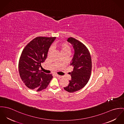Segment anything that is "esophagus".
<instances>
[{"label": "esophagus", "mask_w": 124, "mask_h": 124, "mask_svg": "<svg viewBox=\"0 0 124 124\" xmlns=\"http://www.w3.org/2000/svg\"><path fill=\"white\" fill-rule=\"evenodd\" d=\"M55 76H56L57 77H58V78H62V76H60V75H57V74L55 75Z\"/></svg>", "instance_id": "34e87169"}]
</instances>
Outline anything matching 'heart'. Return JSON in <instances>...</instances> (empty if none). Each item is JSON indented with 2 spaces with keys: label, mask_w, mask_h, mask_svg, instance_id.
Returning <instances> with one entry per match:
<instances>
[{
  "label": "heart",
  "mask_w": 124,
  "mask_h": 124,
  "mask_svg": "<svg viewBox=\"0 0 124 124\" xmlns=\"http://www.w3.org/2000/svg\"><path fill=\"white\" fill-rule=\"evenodd\" d=\"M55 48H57L59 49V50L60 51L61 53H70L71 49L69 45L65 43H60L57 45H55L53 46ZM51 49L50 48L48 52V54L49 55L50 53L51 52Z\"/></svg>",
  "instance_id": "heart-1"
}]
</instances>
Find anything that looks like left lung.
Returning <instances> with one entry per match:
<instances>
[{"instance_id":"1","label":"left lung","mask_w":124,"mask_h":124,"mask_svg":"<svg viewBox=\"0 0 124 124\" xmlns=\"http://www.w3.org/2000/svg\"><path fill=\"white\" fill-rule=\"evenodd\" d=\"M68 41L72 45L75 53L70 66L73 70L70 73L71 79L69 85L64 87L67 91L73 93L83 88L88 82L92 70V60L87 48L82 42L69 38Z\"/></svg>"}]
</instances>
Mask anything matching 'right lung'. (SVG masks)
Returning <instances> with one entry per match:
<instances>
[{"label":"right lung","instance_id":"right-lung-1","mask_svg":"<svg viewBox=\"0 0 124 124\" xmlns=\"http://www.w3.org/2000/svg\"><path fill=\"white\" fill-rule=\"evenodd\" d=\"M55 39V37H37L23 50L18 63L19 73L22 81L29 89L40 91L46 88L53 78L52 74L41 72L39 68Z\"/></svg>","mask_w":124,"mask_h":124}]
</instances>
